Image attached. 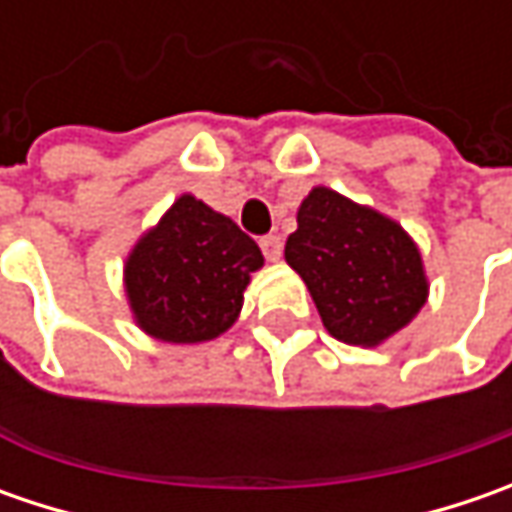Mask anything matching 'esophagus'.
<instances>
[{"label": "esophagus", "instance_id": "1", "mask_svg": "<svg viewBox=\"0 0 512 512\" xmlns=\"http://www.w3.org/2000/svg\"><path fill=\"white\" fill-rule=\"evenodd\" d=\"M259 247H262V253H265V259L267 262H279L282 259V239L279 236H262L259 239Z\"/></svg>", "mask_w": 512, "mask_h": 512}]
</instances>
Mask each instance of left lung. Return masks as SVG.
I'll use <instances>...</instances> for the list:
<instances>
[{
    "label": "left lung",
    "mask_w": 512,
    "mask_h": 512,
    "mask_svg": "<svg viewBox=\"0 0 512 512\" xmlns=\"http://www.w3.org/2000/svg\"><path fill=\"white\" fill-rule=\"evenodd\" d=\"M296 222L285 259L305 279L330 336L379 344L422 310V256L393 219L313 187Z\"/></svg>",
    "instance_id": "1"
}]
</instances>
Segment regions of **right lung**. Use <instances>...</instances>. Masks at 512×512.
<instances>
[{
  "mask_svg": "<svg viewBox=\"0 0 512 512\" xmlns=\"http://www.w3.org/2000/svg\"><path fill=\"white\" fill-rule=\"evenodd\" d=\"M262 250L233 219L182 196L125 265L136 325L162 342L216 339L236 322Z\"/></svg>",
  "mask_w": 512,
  "mask_h": 512,
  "instance_id": "right-lung-1",
  "label": "right lung"
}]
</instances>
